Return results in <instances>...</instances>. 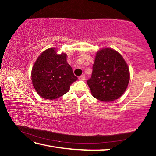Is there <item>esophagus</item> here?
Here are the masks:
<instances>
[{
    "mask_svg": "<svg viewBox=\"0 0 156 156\" xmlns=\"http://www.w3.org/2000/svg\"><path fill=\"white\" fill-rule=\"evenodd\" d=\"M78 79L80 80H85V76H84V75H82L80 76H79Z\"/></svg>",
    "mask_w": 156,
    "mask_h": 156,
    "instance_id": "1",
    "label": "esophagus"
}]
</instances>
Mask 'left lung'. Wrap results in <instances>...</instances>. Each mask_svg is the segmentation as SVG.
<instances>
[{
    "mask_svg": "<svg viewBox=\"0 0 156 156\" xmlns=\"http://www.w3.org/2000/svg\"><path fill=\"white\" fill-rule=\"evenodd\" d=\"M130 74L123 57L114 49L97 52L91 78L87 81L92 96L103 102L119 98L127 87Z\"/></svg>",
    "mask_w": 156,
    "mask_h": 156,
    "instance_id": "obj_1",
    "label": "left lung"
}]
</instances>
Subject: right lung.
<instances>
[{
	"label": "right lung",
	"instance_id": "add662e5",
	"mask_svg": "<svg viewBox=\"0 0 156 156\" xmlns=\"http://www.w3.org/2000/svg\"><path fill=\"white\" fill-rule=\"evenodd\" d=\"M77 79L67 62V54H57L56 49L52 47L38 56L31 71L34 87L39 96L49 100L65 94Z\"/></svg>",
	"mask_w": 156,
	"mask_h": 156
}]
</instances>
